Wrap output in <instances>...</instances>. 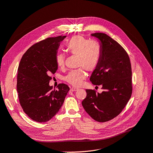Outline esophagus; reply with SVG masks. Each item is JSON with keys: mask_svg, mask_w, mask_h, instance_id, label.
Instances as JSON below:
<instances>
[{"mask_svg": "<svg viewBox=\"0 0 153 153\" xmlns=\"http://www.w3.org/2000/svg\"><path fill=\"white\" fill-rule=\"evenodd\" d=\"M78 89L77 88H71V91H77V90Z\"/></svg>", "mask_w": 153, "mask_h": 153, "instance_id": "obj_1", "label": "esophagus"}]
</instances>
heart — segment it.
Masks as SVG:
<instances>
[{
	"label": "heart",
	"mask_w": 153,
	"mask_h": 153,
	"mask_svg": "<svg viewBox=\"0 0 153 153\" xmlns=\"http://www.w3.org/2000/svg\"><path fill=\"white\" fill-rule=\"evenodd\" d=\"M67 52L77 56V66L88 71H94L98 66L101 55L100 45L96 41H89L81 35L71 38L65 44ZM56 63L59 67L64 65L65 55L59 53L56 55ZM82 68L71 71L65 76V80L74 86L81 85L85 79L86 73Z\"/></svg>",
	"instance_id": "heart-1"
}]
</instances>
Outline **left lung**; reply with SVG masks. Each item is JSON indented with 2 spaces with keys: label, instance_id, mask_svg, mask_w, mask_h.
<instances>
[{
  "label": "left lung",
  "instance_id": "1",
  "mask_svg": "<svg viewBox=\"0 0 153 153\" xmlns=\"http://www.w3.org/2000/svg\"><path fill=\"white\" fill-rule=\"evenodd\" d=\"M91 36L98 39L101 55L90 81L94 85H101L103 91L86 89L82 105L94 120L105 122L119 115L131 97V64L126 50L114 39L101 33Z\"/></svg>",
  "mask_w": 153,
  "mask_h": 153
}]
</instances>
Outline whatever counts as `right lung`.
Returning a JSON list of instances; mask_svg holds the SVG:
<instances>
[{"mask_svg": "<svg viewBox=\"0 0 153 153\" xmlns=\"http://www.w3.org/2000/svg\"><path fill=\"white\" fill-rule=\"evenodd\" d=\"M65 36L48 38L28 49L20 61L17 91L25 114L34 121L45 122L57 114L70 88L59 84L57 90L49 85L50 76L58 69L56 63L60 42Z\"/></svg>", "mask_w": 153, "mask_h": 153, "instance_id": "obj_1", "label": "right lung"}]
</instances>
